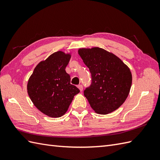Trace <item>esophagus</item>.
<instances>
[{
  "instance_id": "34e87169",
  "label": "esophagus",
  "mask_w": 160,
  "mask_h": 160,
  "mask_svg": "<svg viewBox=\"0 0 160 160\" xmlns=\"http://www.w3.org/2000/svg\"><path fill=\"white\" fill-rule=\"evenodd\" d=\"M78 89H80V91H82V90H83V86L82 85V84H79V85L78 86Z\"/></svg>"
}]
</instances>
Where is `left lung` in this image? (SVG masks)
<instances>
[{
  "label": "left lung",
  "instance_id": "1",
  "mask_svg": "<svg viewBox=\"0 0 160 160\" xmlns=\"http://www.w3.org/2000/svg\"><path fill=\"white\" fill-rule=\"evenodd\" d=\"M78 53L91 74V84L84 91L91 108L103 115L115 111L130 91V69L116 56L99 47L80 49Z\"/></svg>",
  "mask_w": 160,
  "mask_h": 160
}]
</instances>
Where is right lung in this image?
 Here are the masks:
<instances>
[{
  "mask_svg": "<svg viewBox=\"0 0 160 160\" xmlns=\"http://www.w3.org/2000/svg\"><path fill=\"white\" fill-rule=\"evenodd\" d=\"M71 56L57 52L40 62L33 70L28 84V92L33 104L52 118L66 113L74 96L80 92L71 84L65 71Z\"/></svg>",
  "mask_w": 160,
  "mask_h": 160,
  "instance_id": "add662e5",
  "label": "right lung"
}]
</instances>
